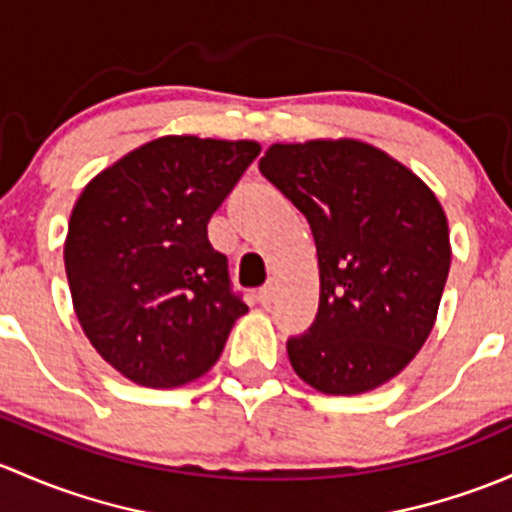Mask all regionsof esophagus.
I'll use <instances>...</instances> for the list:
<instances>
[{
    "label": "esophagus",
    "mask_w": 512,
    "mask_h": 512,
    "mask_svg": "<svg viewBox=\"0 0 512 512\" xmlns=\"http://www.w3.org/2000/svg\"><path fill=\"white\" fill-rule=\"evenodd\" d=\"M273 298H276V291H273V286H271V283H268V286H263L261 291L256 293V300H258V305H263V308H268V305L273 303Z\"/></svg>",
    "instance_id": "34e87169"
}]
</instances>
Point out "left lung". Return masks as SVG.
<instances>
[{"label": "left lung", "mask_w": 512, "mask_h": 512, "mask_svg": "<svg viewBox=\"0 0 512 512\" xmlns=\"http://www.w3.org/2000/svg\"><path fill=\"white\" fill-rule=\"evenodd\" d=\"M258 170L303 212L318 251V315L288 337L295 374L325 394H362L397 377L434 328L449 278L436 194L350 138L276 142Z\"/></svg>", "instance_id": "obj_1"}]
</instances>
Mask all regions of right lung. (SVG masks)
I'll return each mask as SVG.
<instances>
[{
	"label": "right lung",
	"mask_w": 512,
	"mask_h": 512,
	"mask_svg": "<svg viewBox=\"0 0 512 512\" xmlns=\"http://www.w3.org/2000/svg\"><path fill=\"white\" fill-rule=\"evenodd\" d=\"M258 152L254 140L167 135L78 197L63 246L73 310L98 355L135 384L202 377L249 310L207 224Z\"/></svg>",
	"instance_id": "right-lung-1"
}]
</instances>
